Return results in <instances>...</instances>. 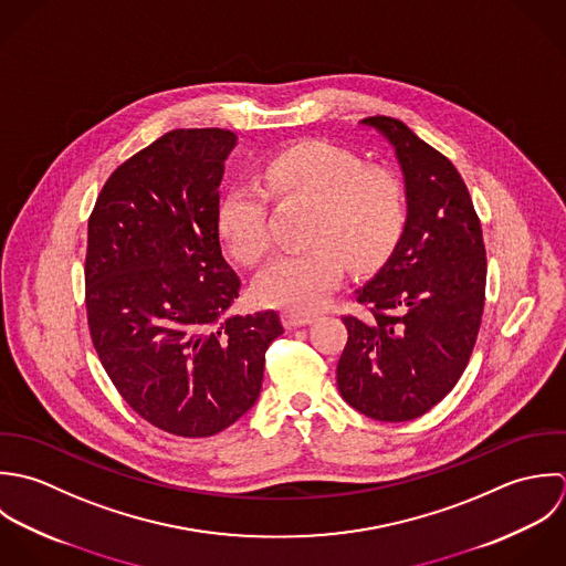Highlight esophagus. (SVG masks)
Listing matches in <instances>:
<instances>
[{
  "label": "esophagus",
  "mask_w": 566,
  "mask_h": 566,
  "mask_svg": "<svg viewBox=\"0 0 566 566\" xmlns=\"http://www.w3.org/2000/svg\"><path fill=\"white\" fill-rule=\"evenodd\" d=\"M282 322L289 331H295V328H302V326H308L313 322L311 315H302V313H293V311H284L282 313Z\"/></svg>",
  "instance_id": "34e87169"
}]
</instances>
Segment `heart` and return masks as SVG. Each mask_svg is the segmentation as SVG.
<instances>
[{
	"instance_id": "1",
	"label": "heart",
	"mask_w": 566,
	"mask_h": 566,
	"mask_svg": "<svg viewBox=\"0 0 566 566\" xmlns=\"http://www.w3.org/2000/svg\"><path fill=\"white\" fill-rule=\"evenodd\" d=\"M262 184H235L219 206V233L244 264L271 249L269 195L313 206L308 251L277 255L253 282V297L293 313L317 311L337 289L343 260L352 269L382 262L407 221L402 181L387 168H365L363 159L331 142H304L269 157Z\"/></svg>"
}]
</instances>
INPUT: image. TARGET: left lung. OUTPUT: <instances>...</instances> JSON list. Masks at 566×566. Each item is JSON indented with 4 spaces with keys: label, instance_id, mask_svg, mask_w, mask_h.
<instances>
[{
    "label": "left lung",
    "instance_id": "8db88e82",
    "mask_svg": "<svg viewBox=\"0 0 566 566\" xmlns=\"http://www.w3.org/2000/svg\"><path fill=\"white\" fill-rule=\"evenodd\" d=\"M396 155L407 221L385 264L356 289L369 319L343 317V400L380 422L433 409L463 374L485 300V247L468 188L451 161L405 122L360 119Z\"/></svg>",
    "mask_w": 566,
    "mask_h": 566
}]
</instances>
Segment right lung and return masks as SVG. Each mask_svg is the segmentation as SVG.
I'll return each mask as SVG.
<instances>
[{
  "label": "right lung",
  "instance_id": "1",
  "mask_svg": "<svg viewBox=\"0 0 566 566\" xmlns=\"http://www.w3.org/2000/svg\"><path fill=\"white\" fill-rule=\"evenodd\" d=\"M238 137L177 128L126 159L87 229V319L128 407L181 438H210L258 400L275 311L229 315L240 280L219 238L221 181Z\"/></svg>",
  "mask_w": 566,
  "mask_h": 566
}]
</instances>
